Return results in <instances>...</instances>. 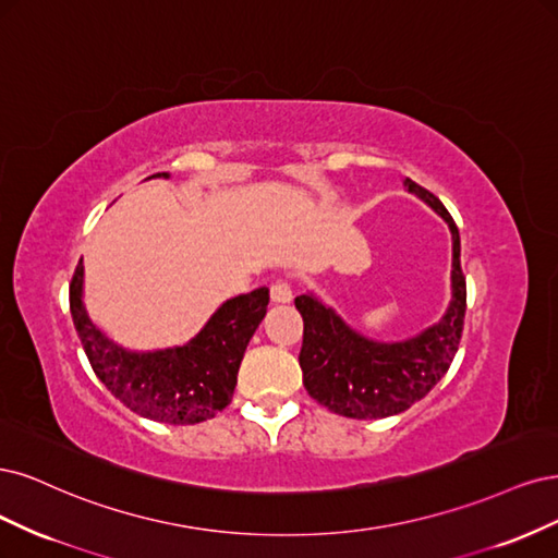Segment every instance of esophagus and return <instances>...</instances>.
Instances as JSON below:
<instances>
[{"label":"esophagus","mask_w":558,"mask_h":558,"mask_svg":"<svg viewBox=\"0 0 558 558\" xmlns=\"http://www.w3.org/2000/svg\"><path fill=\"white\" fill-rule=\"evenodd\" d=\"M271 301L274 303H290L292 301V287L290 282L278 280L271 284Z\"/></svg>","instance_id":"esophagus-1"}]
</instances>
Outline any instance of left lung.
Masks as SVG:
<instances>
[{"instance_id":"8db88e82","label":"left lung","mask_w":558,"mask_h":558,"mask_svg":"<svg viewBox=\"0 0 558 558\" xmlns=\"http://www.w3.org/2000/svg\"><path fill=\"white\" fill-rule=\"evenodd\" d=\"M405 187L434 208L452 231V301L438 325L401 343H377L348 327L315 294L294 299L303 317L299 354L303 387L319 405L350 420L391 417L422 401L459 350L465 317L459 229L436 194L410 178Z\"/></svg>"}]
</instances>
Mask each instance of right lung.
<instances>
[{"label":"right lung","instance_id":"right-lung-1","mask_svg":"<svg viewBox=\"0 0 558 558\" xmlns=\"http://www.w3.org/2000/svg\"><path fill=\"white\" fill-rule=\"evenodd\" d=\"M266 305L268 290L259 287L225 301L190 343L130 352L89 322L83 305V259L69 284L71 317L95 375L120 403L161 424H199L231 403L245 348Z\"/></svg>","mask_w":558,"mask_h":558}]
</instances>
